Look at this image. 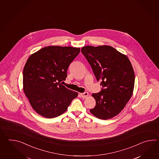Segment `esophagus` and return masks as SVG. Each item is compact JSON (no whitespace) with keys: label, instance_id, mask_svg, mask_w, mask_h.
I'll return each mask as SVG.
<instances>
[{"label":"esophagus","instance_id":"34e87169","mask_svg":"<svg viewBox=\"0 0 159 159\" xmlns=\"http://www.w3.org/2000/svg\"><path fill=\"white\" fill-rule=\"evenodd\" d=\"M81 95L82 98H85L88 97L89 94H88V92H84V93H81Z\"/></svg>","mask_w":159,"mask_h":159}]
</instances>
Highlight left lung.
Masks as SVG:
<instances>
[{"mask_svg":"<svg viewBox=\"0 0 159 159\" xmlns=\"http://www.w3.org/2000/svg\"><path fill=\"white\" fill-rule=\"evenodd\" d=\"M81 52L103 88L92 94L96 105L90 111L103 120L118 115L131 97L134 88L135 74L129 58L108 45L86 46L82 48Z\"/></svg>","mask_w":159,"mask_h":159,"instance_id":"obj_1","label":"left lung"}]
</instances>
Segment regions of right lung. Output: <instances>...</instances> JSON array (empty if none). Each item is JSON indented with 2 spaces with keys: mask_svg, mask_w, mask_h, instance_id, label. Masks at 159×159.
I'll list each match as a JSON object with an SVG mask.
<instances>
[{
  "mask_svg": "<svg viewBox=\"0 0 159 159\" xmlns=\"http://www.w3.org/2000/svg\"><path fill=\"white\" fill-rule=\"evenodd\" d=\"M80 52V48L49 46L31 54L23 69V90L31 106L47 118L66 111L78 93L61 82L67 77L69 65Z\"/></svg>",
  "mask_w": 159,
  "mask_h": 159,
  "instance_id": "obj_1",
  "label": "right lung"
}]
</instances>
